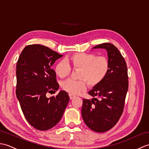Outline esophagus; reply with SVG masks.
Here are the masks:
<instances>
[{
    "label": "esophagus",
    "instance_id": "34e87169",
    "mask_svg": "<svg viewBox=\"0 0 149 149\" xmlns=\"http://www.w3.org/2000/svg\"><path fill=\"white\" fill-rule=\"evenodd\" d=\"M69 97H70V100L74 99V98L75 97V96L74 95H72V94H69Z\"/></svg>",
    "mask_w": 149,
    "mask_h": 149
}]
</instances>
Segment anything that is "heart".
<instances>
[{"instance_id":"heart-1","label":"heart","mask_w":149,"mask_h":149,"mask_svg":"<svg viewBox=\"0 0 149 149\" xmlns=\"http://www.w3.org/2000/svg\"><path fill=\"white\" fill-rule=\"evenodd\" d=\"M74 69H79L78 77L81 80H66L61 84L62 88L70 94L80 93L86 89V83L90 86L100 84L109 72V61L106 57L97 56L93 53L76 52L67 59ZM65 60L57 63L56 74L60 78H65L71 72L70 66Z\"/></svg>"}]
</instances>
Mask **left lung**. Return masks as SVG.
I'll list each match as a JSON object with an SVG mask.
<instances>
[{
  "instance_id": "8db88e82",
  "label": "left lung",
  "mask_w": 149,
  "mask_h": 149,
  "mask_svg": "<svg viewBox=\"0 0 149 149\" xmlns=\"http://www.w3.org/2000/svg\"><path fill=\"white\" fill-rule=\"evenodd\" d=\"M93 49L106 50L109 70L106 78L88 92L92 99H83L81 114L90 129L104 132L114 127L122 114L128 90L127 68L121 53L113 44L102 43Z\"/></svg>"
}]
</instances>
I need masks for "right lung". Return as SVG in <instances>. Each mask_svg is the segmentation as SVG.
<instances>
[{
    "label": "right lung",
    "instance_id": "1",
    "mask_svg": "<svg viewBox=\"0 0 149 149\" xmlns=\"http://www.w3.org/2000/svg\"><path fill=\"white\" fill-rule=\"evenodd\" d=\"M62 56L45 46L34 44L25 47L18 60L16 95L25 118L38 130L54 127L70 100L63 90L56 97L46 96L59 89L52 66Z\"/></svg>",
    "mask_w": 149,
    "mask_h": 149
}]
</instances>
